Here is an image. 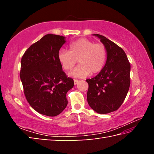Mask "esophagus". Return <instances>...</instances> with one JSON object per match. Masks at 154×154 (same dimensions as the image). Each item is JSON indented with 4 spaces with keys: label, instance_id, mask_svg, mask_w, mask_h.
I'll use <instances>...</instances> for the list:
<instances>
[{
    "label": "esophagus",
    "instance_id": "34e87169",
    "mask_svg": "<svg viewBox=\"0 0 154 154\" xmlns=\"http://www.w3.org/2000/svg\"><path fill=\"white\" fill-rule=\"evenodd\" d=\"M79 80H77V79H74V83H75V85H76V84H77L78 83V82H79Z\"/></svg>",
    "mask_w": 154,
    "mask_h": 154
}]
</instances>
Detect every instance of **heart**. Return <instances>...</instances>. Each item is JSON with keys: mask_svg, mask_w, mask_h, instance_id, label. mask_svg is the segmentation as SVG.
Listing matches in <instances>:
<instances>
[{"mask_svg": "<svg viewBox=\"0 0 154 154\" xmlns=\"http://www.w3.org/2000/svg\"><path fill=\"white\" fill-rule=\"evenodd\" d=\"M107 52L103 43H94L85 38H80L69 44V51L58 52V58L65 71H71L77 64H79L70 75L76 77H85L90 73L96 74L105 67Z\"/></svg>", "mask_w": 154, "mask_h": 154, "instance_id": "heart-1", "label": "heart"}]
</instances>
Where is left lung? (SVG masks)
<instances>
[{
  "mask_svg": "<svg viewBox=\"0 0 154 154\" xmlns=\"http://www.w3.org/2000/svg\"><path fill=\"white\" fill-rule=\"evenodd\" d=\"M105 46L107 58L105 67L88 83L87 100L98 113L117 111L124 103L130 84V64L125 51L105 36L94 34Z\"/></svg>",
  "mask_w": 154,
  "mask_h": 154,
  "instance_id": "left-lung-1",
  "label": "left lung"
}]
</instances>
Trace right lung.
Here are the masks:
<instances>
[{
	"instance_id": "right-lung-1",
	"label": "right lung",
	"mask_w": 154,
	"mask_h": 154,
	"mask_svg": "<svg viewBox=\"0 0 154 154\" xmlns=\"http://www.w3.org/2000/svg\"><path fill=\"white\" fill-rule=\"evenodd\" d=\"M64 36L48 34L26 49L21 60L20 79L25 97L36 111L54 117L66 107V93L74 81L62 71L58 55Z\"/></svg>"
}]
</instances>
